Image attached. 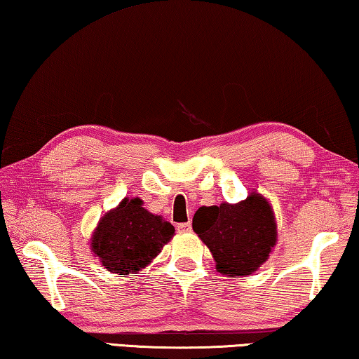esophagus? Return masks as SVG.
Here are the masks:
<instances>
[{
  "instance_id": "obj_1",
  "label": "esophagus",
  "mask_w": 359,
  "mask_h": 359,
  "mask_svg": "<svg viewBox=\"0 0 359 359\" xmlns=\"http://www.w3.org/2000/svg\"><path fill=\"white\" fill-rule=\"evenodd\" d=\"M176 229H178V231H189L192 229V224L191 222H181L176 225Z\"/></svg>"
}]
</instances>
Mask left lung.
Listing matches in <instances>:
<instances>
[{"label":"left lung","mask_w":359,"mask_h":359,"mask_svg":"<svg viewBox=\"0 0 359 359\" xmlns=\"http://www.w3.org/2000/svg\"><path fill=\"white\" fill-rule=\"evenodd\" d=\"M192 229L210 248L219 273L244 276L266 262L276 244V222L271 206L259 194L236 205L202 206Z\"/></svg>","instance_id":"1"}]
</instances>
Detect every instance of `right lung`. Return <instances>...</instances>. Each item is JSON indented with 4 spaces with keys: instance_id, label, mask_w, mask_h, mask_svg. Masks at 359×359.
I'll return each mask as SVG.
<instances>
[{
    "instance_id": "1",
    "label": "right lung",
    "mask_w": 359,
    "mask_h": 359,
    "mask_svg": "<svg viewBox=\"0 0 359 359\" xmlns=\"http://www.w3.org/2000/svg\"><path fill=\"white\" fill-rule=\"evenodd\" d=\"M142 203L140 198H124L100 219L94 231L91 249L110 273L140 271L175 233L172 224L151 215Z\"/></svg>"
}]
</instances>
